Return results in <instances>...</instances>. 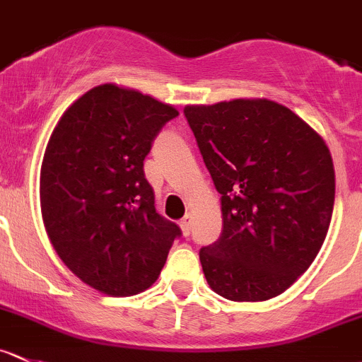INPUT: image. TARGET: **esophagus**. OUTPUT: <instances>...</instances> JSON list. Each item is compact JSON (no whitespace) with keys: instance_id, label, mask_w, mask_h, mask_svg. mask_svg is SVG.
I'll list each match as a JSON object with an SVG mask.
<instances>
[{"instance_id":"1","label":"esophagus","mask_w":362,"mask_h":362,"mask_svg":"<svg viewBox=\"0 0 362 362\" xmlns=\"http://www.w3.org/2000/svg\"><path fill=\"white\" fill-rule=\"evenodd\" d=\"M180 228H182V233H184L185 237H187V235L191 233V228H192V214L191 212L185 214L184 219L180 221Z\"/></svg>"}]
</instances>
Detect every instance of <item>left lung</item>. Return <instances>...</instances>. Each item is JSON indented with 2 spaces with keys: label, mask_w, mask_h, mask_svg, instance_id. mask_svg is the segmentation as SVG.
Instances as JSON below:
<instances>
[{
  "label": "left lung",
  "mask_w": 362,
  "mask_h": 362,
  "mask_svg": "<svg viewBox=\"0 0 362 362\" xmlns=\"http://www.w3.org/2000/svg\"><path fill=\"white\" fill-rule=\"evenodd\" d=\"M184 113L221 194V237L199 251L206 283L235 303L281 296L317 258L331 224L329 146L269 99L187 104Z\"/></svg>",
  "instance_id": "left-lung-1"
}]
</instances>
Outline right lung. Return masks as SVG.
Returning a JSON list of instances; mask_svg holds the SVG:
<instances>
[{
	"instance_id": "add662e5",
	"label": "right lung",
	"mask_w": 362,
	"mask_h": 362,
	"mask_svg": "<svg viewBox=\"0 0 362 362\" xmlns=\"http://www.w3.org/2000/svg\"><path fill=\"white\" fill-rule=\"evenodd\" d=\"M178 110L115 83L81 95L56 124L40 168V210L56 255L100 293L153 285L177 224L156 212L143 160Z\"/></svg>"
}]
</instances>
